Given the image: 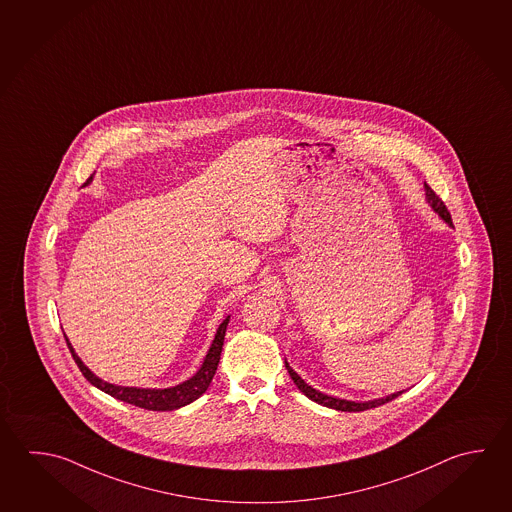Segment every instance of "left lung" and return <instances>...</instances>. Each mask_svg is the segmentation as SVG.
Returning a JSON list of instances; mask_svg holds the SVG:
<instances>
[{"mask_svg": "<svg viewBox=\"0 0 512 512\" xmlns=\"http://www.w3.org/2000/svg\"><path fill=\"white\" fill-rule=\"evenodd\" d=\"M424 191H426V200H428V204L431 205V209H433V211H435V213H437L438 216H440V218L449 225V227H453L451 214L447 211V207L444 205V202L435 195V191H433L428 184H424ZM285 366H287V370H289V375L292 377V381H294V384L298 386L301 393H305L308 399L314 400L317 404L326 406V408L337 409V411H364V409L377 408V406H382V404H386V402H390V400L397 399L399 395L404 393V390L395 391V393L386 395V397H381V399L364 400V402L339 399V397L326 395V393H321V391L316 390V388L308 386L307 382L303 381V379L299 377L298 373L294 372V370L290 368V364L287 363V361H285Z\"/></svg>", "mask_w": 512, "mask_h": 512, "instance_id": "1", "label": "left lung"}]
</instances>
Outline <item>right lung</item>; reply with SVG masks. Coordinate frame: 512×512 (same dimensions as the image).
<instances>
[{"label":"right lung","instance_id":"1","mask_svg":"<svg viewBox=\"0 0 512 512\" xmlns=\"http://www.w3.org/2000/svg\"><path fill=\"white\" fill-rule=\"evenodd\" d=\"M90 182H92V177L88 178V182L84 186H88ZM229 317L231 316L225 317L222 325L218 326L213 343L209 346L207 355L204 357V363L198 368V372L191 379L180 382L177 386H171V388H135V386H117V384L103 381L81 361L79 355L75 354L74 346L70 344L66 335L65 339L68 348H70V354L74 357L75 364L79 366V370L86 377V381L93 384L95 388L112 395L113 399L128 402V404L137 406V408L149 409V411H173V409L191 404L193 400L198 399L209 388L214 373H216V368H218V363H220L223 337H225Z\"/></svg>","mask_w":512,"mask_h":512}]
</instances>
